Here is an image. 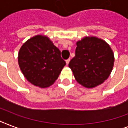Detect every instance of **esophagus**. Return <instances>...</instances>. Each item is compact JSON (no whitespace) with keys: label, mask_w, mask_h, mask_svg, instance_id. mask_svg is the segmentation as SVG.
I'll list each match as a JSON object with an SVG mask.
<instances>
[{"label":"esophagus","mask_w":128,"mask_h":128,"mask_svg":"<svg viewBox=\"0 0 128 128\" xmlns=\"http://www.w3.org/2000/svg\"><path fill=\"white\" fill-rule=\"evenodd\" d=\"M70 59H68V60H66V64H67V65H68V64H69V62H70Z\"/></svg>","instance_id":"esophagus-1"}]
</instances>
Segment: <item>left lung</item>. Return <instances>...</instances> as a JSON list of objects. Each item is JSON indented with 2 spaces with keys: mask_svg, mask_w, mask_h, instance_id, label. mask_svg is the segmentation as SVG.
<instances>
[{
  "mask_svg": "<svg viewBox=\"0 0 128 128\" xmlns=\"http://www.w3.org/2000/svg\"><path fill=\"white\" fill-rule=\"evenodd\" d=\"M76 45V56L68 65L76 80L87 88L102 84L113 70L114 54L110 45L94 36L85 37Z\"/></svg>",
  "mask_w": 128,
  "mask_h": 128,
  "instance_id": "obj_1",
  "label": "left lung"
}]
</instances>
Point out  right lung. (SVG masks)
Listing matches in <instances>:
<instances>
[{"label": "right lung", "mask_w": 128, "mask_h": 128, "mask_svg": "<svg viewBox=\"0 0 128 128\" xmlns=\"http://www.w3.org/2000/svg\"><path fill=\"white\" fill-rule=\"evenodd\" d=\"M18 64L26 80L40 88L56 82L66 62L50 38L37 35L23 44L18 53Z\"/></svg>", "instance_id": "right-lung-1"}]
</instances>
